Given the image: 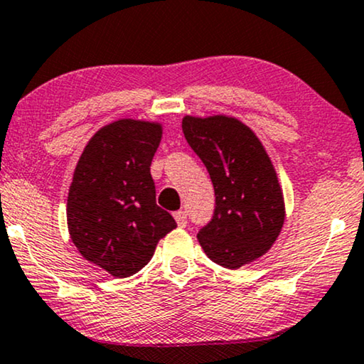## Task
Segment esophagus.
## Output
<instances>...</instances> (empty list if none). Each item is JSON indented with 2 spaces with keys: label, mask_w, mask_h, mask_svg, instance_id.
Segmentation results:
<instances>
[{
  "label": "esophagus",
  "mask_w": 364,
  "mask_h": 364,
  "mask_svg": "<svg viewBox=\"0 0 364 364\" xmlns=\"http://www.w3.org/2000/svg\"><path fill=\"white\" fill-rule=\"evenodd\" d=\"M174 220H176L178 227H181V228L186 227L188 218H186V213L183 210H179V211H176V213H174Z\"/></svg>",
  "instance_id": "obj_1"
}]
</instances>
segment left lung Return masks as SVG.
Returning <instances> with one entry per match:
<instances>
[{"mask_svg": "<svg viewBox=\"0 0 364 364\" xmlns=\"http://www.w3.org/2000/svg\"><path fill=\"white\" fill-rule=\"evenodd\" d=\"M183 132L208 169L215 213L198 242L215 264L240 269L265 255L285 220L282 188L255 132L235 117H183Z\"/></svg>", "mask_w": 364, "mask_h": 364, "instance_id": "1", "label": "left lung"}]
</instances>
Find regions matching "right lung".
Returning <instances> with one entry per match:
<instances>
[{
  "label": "right lung",
  "instance_id": "add662e5",
  "mask_svg": "<svg viewBox=\"0 0 364 364\" xmlns=\"http://www.w3.org/2000/svg\"><path fill=\"white\" fill-rule=\"evenodd\" d=\"M159 122L119 119L100 127L77 163L67 200L70 238L85 260L114 277L139 272L176 222L156 205L151 161Z\"/></svg>",
  "mask_w": 364,
  "mask_h": 364
}]
</instances>
